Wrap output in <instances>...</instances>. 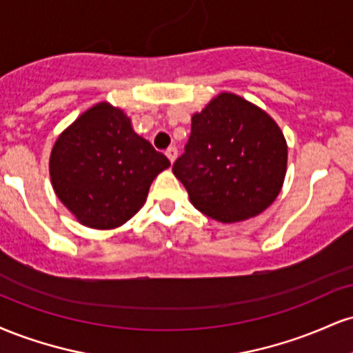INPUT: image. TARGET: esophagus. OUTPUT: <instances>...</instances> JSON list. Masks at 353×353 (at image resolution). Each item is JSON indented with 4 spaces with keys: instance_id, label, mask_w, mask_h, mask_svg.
<instances>
[{
    "instance_id": "esophagus-1",
    "label": "esophagus",
    "mask_w": 353,
    "mask_h": 353,
    "mask_svg": "<svg viewBox=\"0 0 353 353\" xmlns=\"http://www.w3.org/2000/svg\"><path fill=\"white\" fill-rule=\"evenodd\" d=\"M165 156H168V159L171 161V164H174V161H176V157H177V149L169 148L168 151H165Z\"/></svg>"
}]
</instances>
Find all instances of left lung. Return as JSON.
<instances>
[{
  "mask_svg": "<svg viewBox=\"0 0 353 353\" xmlns=\"http://www.w3.org/2000/svg\"><path fill=\"white\" fill-rule=\"evenodd\" d=\"M197 210L224 224L259 216L281 192L287 141L279 124L234 92L192 114L185 151L172 165Z\"/></svg>",
  "mask_w": 353,
  "mask_h": 353,
  "instance_id": "8db88e82",
  "label": "left lung"
}]
</instances>
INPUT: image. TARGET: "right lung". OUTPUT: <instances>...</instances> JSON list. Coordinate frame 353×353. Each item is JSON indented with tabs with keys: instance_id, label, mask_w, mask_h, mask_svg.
Here are the masks:
<instances>
[{
	"instance_id": "right-lung-1",
	"label": "right lung",
	"mask_w": 353,
	"mask_h": 353,
	"mask_svg": "<svg viewBox=\"0 0 353 353\" xmlns=\"http://www.w3.org/2000/svg\"><path fill=\"white\" fill-rule=\"evenodd\" d=\"M171 163L108 101L61 132L50 156L51 184L79 224L116 229L144 205L157 174Z\"/></svg>"
}]
</instances>
